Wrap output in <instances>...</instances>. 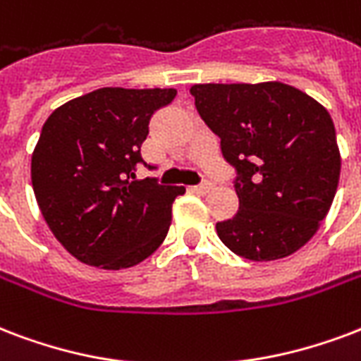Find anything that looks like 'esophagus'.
I'll return each instance as SVG.
<instances>
[{
    "label": "esophagus",
    "mask_w": 361,
    "mask_h": 361,
    "mask_svg": "<svg viewBox=\"0 0 361 361\" xmlns=\"http://www.w3.org/2000/svg\"><path fill=\"white\" fill-rule=\"evenodd\" d=\"M212 183L210 181H202V183H199V185H192L191 191L197 192V195H206L208 191H212Z\"/></svg>",
    "instance_id": "1"
}]
</instances>
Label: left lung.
I'll return each mask as SVG.
<instances>
[{
    "label": "left lung",
    "instance_id": "8db88e82",
    "mask_svg": "<svg viewBox=\"0 0 361 361\" xmlns=\"http://www.w3.org/2000/svg\"><path fill=\"white\" fill-rule=\"evenodd\" d=\"M191 94L236 172L238 212L216 224L217 236L250 261L297 252L327 216L339 183L341 155L326 107L279 81L192 85Z\"/></svg>",
    "mask_w": 361,
    "mask_h": 361
}]
</instances>
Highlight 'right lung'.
<instances>
[{
  "mask_svg": "<svg viewBox=\"0 0 361 361\" xmlns=\"http://www.w3.org/2000/svg\"><path fill=\"white\" fill-rule=\"evenodd\" d=\"M174 89L106 87L54 109L32 155V185L52 235L82 263L107 271L147 259L166 238L185 187L134 180L140 147ZM145 164V162H144Z\"/></svg>",
  "mask_w": 361,
  "mask_h": 361,
  "instance_id": "1",
  "label": "right lung"
}]
</instances>
